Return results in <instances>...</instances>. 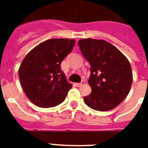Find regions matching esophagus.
Returning <instances> with one entry per match:
<instances>
[{
  "instance_id": "1",
  "label": "esophagus",
  "mask_w": 148,
  "mask_h": 148,
  "mask_svg": "<svg viewBox=\"0 0 148 148\" xmlns=\"http://www.w3.org/2000/svg\"><path fill=\"white\" fill-rule=\"evenodd\" d=\"M84 85H85V82H84V81H82L81 83H75V86H77V87L82 86H84Z\"/></svg>"
}]
</instances>
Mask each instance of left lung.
I'll return each mask as SVG.
<instances>
[{"label":"left lung","instance_id":"left-lung-1","mask_svg":"<svg viewBox=\"0 0 148 148\" xmlns=\"http://www.w3.org/2000/svg\"><path fill=\"white\" fill-rule=\"evenodd\" d=\"M78 45L91 71L88 81L91 93L84 97V102L95 110L114 109L126 98L133 82L128 58L115 46L102 39L82 38Z\"/></svg>","mask_w":148,"mask_h":148}]
</instances>
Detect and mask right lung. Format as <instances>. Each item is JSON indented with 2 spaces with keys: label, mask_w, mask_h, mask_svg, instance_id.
Here are the masks:
<instances>
[{
  "label": "right lung",
  "mask_w": 148,
  "mask_h": 148,
  "mask_svg": "<svg viewBox=\"0 0 148 148\" xmlns=\"http://www.w3.org/2000/svg\"><path fill=\"white\" fill-rule=\"evenodd\" d=\"M75 39L52 38L42 42L25 57L19 68L20 84L33 104L50 108L62 103L72 85L61 62L71 53Z\"/></svg>",
  "instance_id": "right-lung-1"
}]
</instances>
